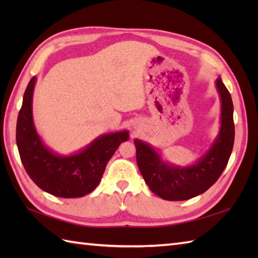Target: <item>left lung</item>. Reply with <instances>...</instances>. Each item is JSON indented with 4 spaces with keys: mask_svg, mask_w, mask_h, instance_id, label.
Returning <instances> with one entry per match:
<instances>
[{
    "mask_svg": "<svg viewBox=\"0 0 258 258\" xmlns=\"http://www.w3.org/2000/svg\"><path fill=\"white\" fill-rule=\"evenodd\" d=\"M221 98V127L210 150L188 166L165 162L151 144L134 140L136 162L145 183L153 193L166 201H186L203 194L216 182L232 154L235 126L233 101L218 76L215 82Z\"/></svg>",
    "mask_w": 258,
    "mask_h": 258,
    "instance_id": "8db88e82",
    "label": "left lung"
}]
</instances>
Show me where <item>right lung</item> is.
I'll return each instance as SVG.
<instances>
[{
  "label": "right lung",
  "mask_w": 258,
  "mask_h": 258,
  "mask_svg": "<svg viewBox=\"0 0 258 258\" xmlns=\"http://www.w3.org/2000/svg\"><path fill=\"white\" fill-rule=\"evenodd\" d=\"M36 78L33 76L24 92L16 123V144L26 173L38 187L63 199L85 196L100 184L106 164L127 131L100 135L83 150L59 155L43 143L33 120L32 102Z\"/></svg>",
  "instance_id": "right-lung-1"
}]
</instances>
